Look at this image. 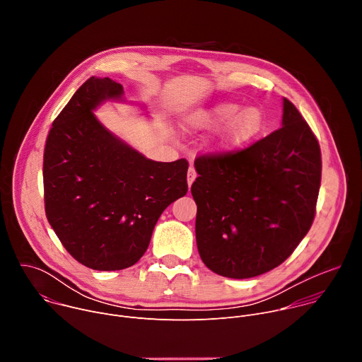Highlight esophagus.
<instances>
[{
	"label": "esophagus",
	"mask_w": 362,
	"mask_h": 362,
	"mask_svg": "<svg viewBox=\"0 0 362 362\" xmlns=\"http://www.w3.org/2000/svg\"><path fill=\"white\" fill-rule=\"evenodd\" d=\"M196 176H197V173H196L194 168H193V166H190V168H189V170H187V185H189V187H190V186H192V183L194 182Z\"/></svg>",
	"instance_id": "obj_1"
}]
</instances>
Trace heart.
<instances>
[{
  "instance_id": "1",
  "label": "heart",
  "mask_w": 362,
  "mask_h": 362,
  "mask_svg": "<svg viewBox=\"0 0 362 362\" xmlns=\"http://www.w3.org/2000/svg\"><path fill=\"white\" fill-rule=\"evenodd\" d=\"M225 126L218 132L211 143V150L216 154L232 153L259 137L267 126L265 113L261 107H246L240 110L238 103L223 101L218 105L200 109L186 117L190 130H211L219 124Z\"/></svg>"
}]
</instances>
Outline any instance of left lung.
I'll list each match as a JSON object with an SVG mask.
<instances>
[{
  "label": "left lung",
  "instance_id": "left-lung-1",
  "mask_svg": "<svg viewBox=\"0 0 362 362\" xmlns=\"http://www.w3.org/2000/svg\"><path fill=\"white\" fill-rule=\"evenodd\" d=\"M190 192L196 243L218 275L269 272L311 229L321 186V148L298 109L284 98L282 127L246 148L203 154Z\"/></svg>",
  "mask_w": 362,
  "mask_h": 362
}]
</instances>
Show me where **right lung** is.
I'll use <instances>...</instances> for the list:
<instances>
[{
  "mask_svg": "<svg viewBox=\"0 0 362 362\" xmlns=\"http://www.w3.org/2000/svg\"><path fill=\"white\" fill-rule=\"evenodd\" d=\"M123 86L90 77L49 129L42 162L45 216L66 250L94 271H119L144 255L158 219L187 192L185 159H146L93 110Z\"/></svg>",
  "mask_w": 362,
  "mask_h": 362,
  "instance_id": "right-lung-1",
  "label": "right lung"
}]
</instances>
